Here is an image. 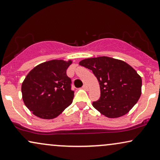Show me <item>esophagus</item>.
<instances>
[{
  "mask_svg": "<svg viewBox=\"0 0 160 160\" xmlns=\"http://www.w3.org/2000/svg\"><path fill=\"white\" fill-rule=\"evenodd\" d=\"M82 88L85 90H88V86L87 85V84H84L83 87H82Z\"/></svg>",
  "mask_w": 160,
  "mask_h": 160,
  "instance_id": "1",
  "label": "esophagus"
}]
</instances>
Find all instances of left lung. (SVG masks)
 Segmentation results:
<instances>
[{
  "label": "left lung",
  "instance_id": "left-lung-1",
  "mask_svg": "<svg viewBox=\"0 0 160 160\" xmlns=\"http://www.w3.org/2000/svg\"><path fill=\"white\" fill-rule=\"evenodd\" d=\"M79 64L91 70L98 79L101 96L92 106L106 117L125 115L140 98L141 77L123 61L101 56L84 59Z\"/></svg>",
  "mask_w": 160,
  "mask_h": 160
}]
</instances>
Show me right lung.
Here are the masks:
<instances>
[{"instance_id":"1","label":"right lung","mask_w":160,"mask_h":160,"mask_svg":"<svg viewBox=\"0 0 160 160\" xmlns=\"http://www.w3.org/2000/svg\"><path fill=\"white\" fill-rule=\"evenodd\" d=\"M72 61L51 60L35 67L21 85L22 98L35 116L52 119L60 115L72 102L74 91L67 69Z\"/></svg>"}]
</instances>
